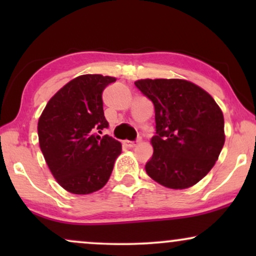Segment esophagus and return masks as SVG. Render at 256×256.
<instances>
[{
  "instance_id": "esophagus-1",
  "label": "esophagus",
  "mask_w": 256,
  "mask_h": 256,
  "mask_svg": "<svg viewBox=\"0 0 256 256\" xmlns=\"http://www.w3.org/2000/svg\"><path fill=\"white\" fill-rule=\"evenodd\" d=\"M136 143L137 142H134V140H124V144L128 148H134V146H136Z\"/></svg>"
}]
</instances>
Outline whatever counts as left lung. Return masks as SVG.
I'll return each mask as SVG.
<instances>
[{
    "label": "left lung",
    "mask_w": 256,
    "mask_h": 256,
    "mask_svg": "<svg viewBox=\"0 0 256 256\" xmlns=\"http://www.w3.org/2000/svg\"><path fill=\"white\" fill-rule=\"evenodd\" d=\"M134 85L155 108L156 134L146 173L171 189L192 186L212 170L224 146L222 110L210 94L183 79H140Z\"/></svg>",
    "instance_id": "obj_1"
}]
</instances>
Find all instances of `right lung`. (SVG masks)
<instances>
[{
    "instance_id": "obj_1",
    "label": "right lung",
    "mask_w": 256,
    "mask_h": 256,
    "mask_svg": "<svg viewBox=\"0 0 256 256\" xmlns=\"http://www.w3.org/2000/svg\"><path fill=\"white\" fill-rule=\"evenodd\" d=\"M116 78L84 74L61 88L38 120L40 146L49 170L67 192L86 195L104 188L122 144L108 128L102 92Z\"/></svg>"
}]
</instances>
